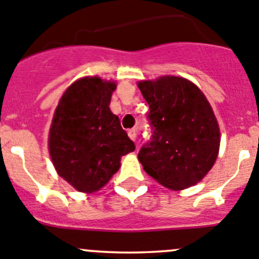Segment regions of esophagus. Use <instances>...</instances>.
Masks as SVG:
<instances>
[{
	"label": "esophagus",
	"mask_w": 259,
	"mask_h": 259,
	"mask_svg": "<svg viewBox=\"0 0 259 259\" xmlns=\"http://www.w3.org/2000/svg\"><path fill=\"white\" fill-rule=\"evenodd\" d=\"M127 135H129V138L132 139V141H135V137H137V134H135V129L127 130Z\"/></svg>",
	"instance_id": "1"
}]
</instances>
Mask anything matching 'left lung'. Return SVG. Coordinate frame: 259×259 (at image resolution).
Returning a JSON list of instances; mask_svg holds the SVG:
<instances>
[{
    "instance_id": "left-lung-1",
    "label": "left lung",
    "mask_w": 259,
    "mask_h": 259,
    "mask_svg": "<svg viewBox=\"0 0 259 259\" xmlns=\"http://www.w3.org/2000/svg\"><path fill=\"white\" fill-rule=\"evenodd\" d=\"M149 105L153 135L138 154L143 170L171 190L198 184L220 151V126L211 103L193 81L163 75L138 81Z\"/></svg>"
}]
</instances>
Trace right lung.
Segmentation results:
<instances>
[{"label":"right lung","instance_id":"obj_1","mask_svg":"<svg viewBox=\"0 0 259 259\" xmlns=\"http://www.w3.org/2000/svg\"><path fill=\"white\" fill-rule=\"evenodd\" d=\"M115 80L84 76L61 96L48 133L55 170L78 192L102 189L118 171L121 157L135 149L110 110Z\"/></svg>","mask_w":259,"mask_h":259}]
</instances>
